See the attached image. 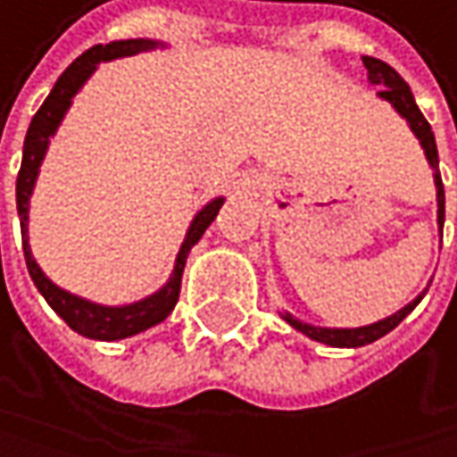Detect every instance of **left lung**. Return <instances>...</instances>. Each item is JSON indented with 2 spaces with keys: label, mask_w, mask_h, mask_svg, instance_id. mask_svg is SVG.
<instances>
[{
  "label": "left lung",
  "mask_w": 457,
  "mask_h": 457,
  "mask_svg": "<svg viewBox=\"0 0 457 457\" xmlns=\"http://www.w3.org/2000/svg\"><path fill=\"white\" fill-rule=\"evenodd\" d=\"M361 62H364V68H367V76H370V81H373V84H381L378 96L386 98L403 117L409 120L411 131H414L417 139L422 142L428 162H430V167L436 170L438 224L445 227V186H442V175H438V150H436V137H433V131H430V122L422 117V112H420V106H417V101H414L411 87H409L406 81H403V76H400L392 65H386V62H381V60H376V57H361ZM420 298H422V295H420ZM420 298H417V302H411L409 307H403L400 312H395L392 318H384V320H378V323L361 326V328H318V326H310V323L295 320V318H290V315H285V320H287L293 328L302 331V335H307V337H312V340H318V343L337 345V348H359V345L376 343L378 337L389 335V331L420 304Z\"/></svg>",
  "instance_id": "8db88e82"
}]
</instances>
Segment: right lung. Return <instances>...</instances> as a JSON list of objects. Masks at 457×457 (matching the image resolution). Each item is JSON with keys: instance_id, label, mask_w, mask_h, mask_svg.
Wrapping results in <instances>:
<instances>
[{"instance_id": "obj_1", "label": "right lung", "mask_w": 457, "mask_h": 457, "mask_svg": "<svg viewBox=\"0 0 457 457\" xmlns=\"http://www.w3.org/2000/svg\"><path fill=\"white\" fill-rule=\"evenodd\" d=\"M153 46H155L153 40H114L106 46H93L90 51H84L81 57H76L62 71V76L54 84V90L48 93V98L43 101V106L35 112V117L29 122V131L24 139V159H21L19 180H15V205H19V216H21V238H24V257H27L29 277H32L35 287L43 293L46 302L51 304V310H54L73 331H79V335H84V337H93V340H122V337L139 335V331L162 323L175 310L178 295H180V277L186 269V257H188L191 246L203 238L208 224L216 219V213L224 203L219 197V200L208 203L195 216V221H191L188 233H186V241L180 246V254L175 260V271H172L170 282L159 293L145 298V302H137L129 307H101L93 302H84V298H79V295H71V293L60 290L54 282H48L46 274L37 269V262L32 260V252L27 244V219H29L27 213H29V195H32L35 178H37V167H40L46 147H48V137L57 131L62 114L71 106V98L79 93V87L90 79V73L96 71L98 62L117 60V57H131V54H137V51H145Z\"/></svg>"}]
</instances>
